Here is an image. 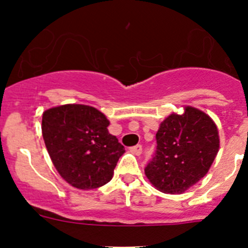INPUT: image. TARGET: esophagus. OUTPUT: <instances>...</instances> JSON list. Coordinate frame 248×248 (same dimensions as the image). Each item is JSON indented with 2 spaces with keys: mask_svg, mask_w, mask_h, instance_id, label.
Segmentation results:
<instances>
[{
  "mask_svg": "<svg viewBox=\"0 0 248 248\" xmlns=\"http://www.w3.org/2000/svg\"><path fill=\"white\" fill-rule=\"evenodd\" d=\"M131 152L136 155V156H140L142 152V146L141 145H136V146L131 147Z\"/></svg>",
  "mask_w": 248,
  "mask_h": 248,
  "instance_id": "34e87169",
  "label": "esophagus"
}]
</instances>
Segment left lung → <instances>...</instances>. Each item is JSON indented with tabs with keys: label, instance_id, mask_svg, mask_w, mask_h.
Here are the masks:
<instances>
[{
	"label": "left lung",
	"instance_id": "obj_1",
	"mask_svg": "<svg viewBox=\"0 0 248 248\" xmlns=\"http://www.w3.org/2000/svg\"><path fill=\"white\" fill-rule=\"evenodd\" d=\"M157 147L145 175L163 193H182L206 175L218 152V131L211 117L186 107L171 114L156 133Z\"/></svg>",
	"mask_w": 248,
	"mask_h": 248
}]
</instances>
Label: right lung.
Segmentation results:
<instances>
[{
	"label": "right lung",
	"mask_w": 248,
	"mask_h": 248,
	"mask_svg": "<svg viewBox=\"0 0 248 248\" xmlns=\"http://www.w3.org/2000/svg\"><path fill=\"white\" fill-rule=\"evenodd\" d=\"M99 110L66 104L43 112L42 133L59 174L79 189H93L111 180L124 147L108 132Z\"/></svg>",
	"instance_id": "1"
}]
</instances>
